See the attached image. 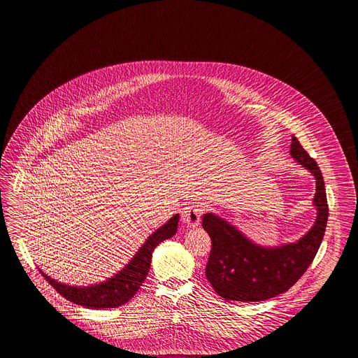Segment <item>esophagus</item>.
<instances>
[{
    "mask_svg": "<svg viewBox=\"0 0 358 358\" xmlns=\"http://www.w3.org/2000/svg\"><path fill=\"white\" fill-rule=\"evenodd\" d=\"M202 213H203V207L198 203H192V205L183 208L182 221L187 227H196L201 222Z\"/></svg>",
    "mask_w": 358,
    "mask_h": 358,
    "instance_id": "obj_1",
    "label": "esophagus"
}]
</instances>
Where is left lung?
<instances>
[{
  "label": "left lung",
  "mask_w": 358,
  "mask_h": 358,
  "mask_svg": "<svg viewBox=\"0 0 358 358\" xmlns=\"http://www.w3.org/2000/svg\"><path fill=\"white\" fill-rule=\"evenodd\" d=\"M289 155L315 178L313 205L317 208V218L299 240L265 246L252 241L225 218L213 213L203 215L202 226L211 238L207 280L226 301H266L288 291L301 279L320 249L329 217L323 176L295 136Z\"/></svg>",
  "instance_id": "left-lung-1"
}]
</instances>
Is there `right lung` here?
<instances>
[{"label": "right lung", "mask_w": 358, "mask_h": 358, "mask_svg": "<svg viewBox=\"0 0 358 358\" xmlns=\"http://www.w3.org/2000/svg\"><path fill=\"white\" fill-rule=\"evenodd\" d=\"M178 222L179 214H175L164 225L160 226L152 233L147 241L136 252L129 263L114 276L103 282L80 287L57 282L51 276L45 275L41 269L40 273L67 301L87 308H115L131 301L136 295L150 272L152 253L155 248L176 233Z\"/></svg>", "instance_id": "obj_1"}]
</instances>
